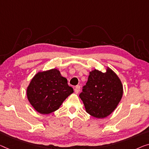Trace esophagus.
Instances as JSON below:
<instances>
[{"label": "esophagus", "mask_w": 149, "mask_h": 149, "mask_svg": "<svg viewBox=\"0 0 149 149\" xmlns=\"http://www.w3.org/2000/svg\"><path fill=\"white\" fill-rule=\"evenodd\" d=\"M74 91H75V92L76 93V94H78V93L79 92V91H80V86H75V88H74Z\"/></svg>", "instance_id": "obj_1"}]
</instances>
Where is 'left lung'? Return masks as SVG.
<instances>
[{
    "label": "left lung",
    "mask_w": 149,
    "mask_h": 149,
    "mask_svg": "<svg viewBox=\"0 0 149 149\" xmlns=\"http://www.w3.org/2000/svg\"><path fill=\"white\" fill-rule=\"evenodd\" d=\"M123 95V85L109 67L105 72L94 69L90 72L86 85L79 94L86 112L97 118H104L114 112Z\"/></svg>",
    "instance_id": "obj_1"
}]
</instances>
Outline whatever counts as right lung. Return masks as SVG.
<instances>
[{
    "mask_svg": "<svg viewBox=\"0 0 149 149\" xmlns=\"http://www.w3.org/2000/svg\"><path fill=\"white\" fill-rule=\"evenodd\" d=\"M74 92L65 77L57 68L38 72L26 88V97L37 112L51 114L58 110L63 101Z\"/></svg>",
    "mask_w": 149,
    "mask_h": 149,
    "instance_id": "right-lung-1",
    "label": "right lung"
}]
</instances>
